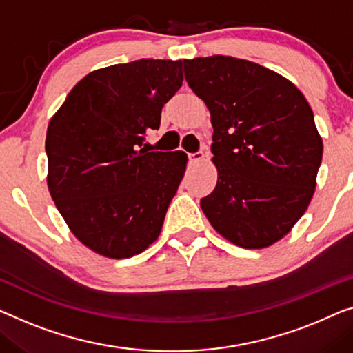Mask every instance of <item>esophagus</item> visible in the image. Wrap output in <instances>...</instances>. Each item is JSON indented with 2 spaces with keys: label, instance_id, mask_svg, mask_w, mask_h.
I'll use <instances>...</instances> for the list:
<instances>
[{
  "label": "esophagus",
  "instance_id": "34e87169",
  "mask_svg": "<svg viewBox=\"0 0 353 353\" xmlns=\"http://www.w3.org/2000/svg\"><path fill=\"white\" fill-rule=\"evenodd\" d=\"M203 159H204L203 150H196V152H193V154H188V160H190V163H198Z\"/></svg>",
  "mask_w": 353,
  "mask_h": 353
}]
</instances>
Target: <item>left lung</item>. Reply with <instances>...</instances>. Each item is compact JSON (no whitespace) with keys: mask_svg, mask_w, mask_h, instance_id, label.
I'll use <instances>...</instances> for the list:
<instances>
[{"mask_svg":"<svg viewBox=\"0 0 353 353\" xmlns=\"http://www.w3.org/2000/svg\"><path fill=\"white\" fill-rule=\"evenodd\" d=\"M188 87L210 110L219 171L201 209L244 249L274 244L311 203L323 144L304 94L254 61L214 55L183 60Z\"/></svg>","mask_w":353,"mask_h":353,"instance_id":"1","label":"left lung"}]
</instances>
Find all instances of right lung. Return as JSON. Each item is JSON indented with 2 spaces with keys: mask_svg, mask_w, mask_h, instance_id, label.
Segmentation results:
<instances>
[{
  "mask_svg": "<svg viewBox=\"0 0 353 353\" xmlns=\"http://www.w3.org/2000/svg\"><path fill=\"white\" fill-rule=\"evenodd\" d=\"M181 85V60L112 65L77 82L50 120L49 192L72 234L99 255L130 259L160 236L187 155L149 152L144 139Z\"/></svg>",
  "mask_w": 353,
  "mask_h": 353,
  "instance_id": "add662e5",
  "label": "right lung"
}]
</instances>
